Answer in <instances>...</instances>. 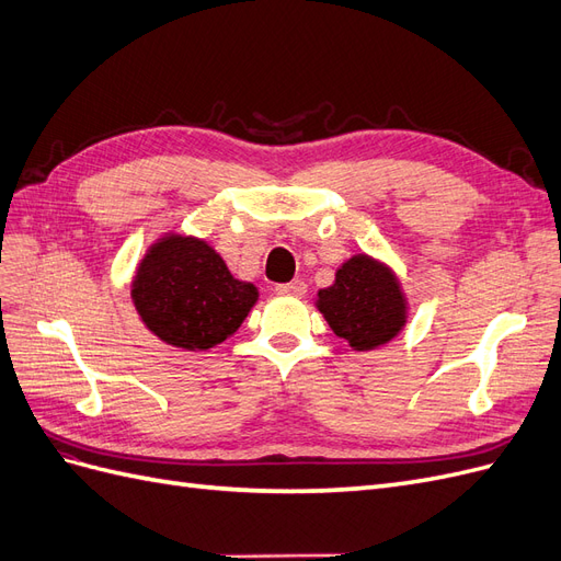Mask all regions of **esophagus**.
Instances as JSON below:
<instances>
[{
    "instance_id": "1",
    "label": "esophagus",
    "mask_w": 561,
    "mask_h": 561,
    "mask_svg": "<svg viewBox=\"0 0 561 561\" xmlns=\"http://www.w3.org/2000/svg\"><path fill=\"white\" fill-rule=\"evenodd\" d=\"M276 293L283 295V297H304V295H307V283H304V280L283 283V285H276Z\"/></svg>"
}]
</instances>
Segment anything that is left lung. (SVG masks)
Returning <instances> with one entry per match:
<instances>
[{
	"label": "left lung",
	"instance_id": "1",
	"mask_svg": "<svg viewBox=\"0 0 561 561\" xmlns=\"http://www.w3.org/2000/svg\"><path fill=\"white\" fill-rule=\"evenodd\" d=\"M316 309L353 351H375L404 330L410 301L393 266L358 252L316 295Z\"/></svg>",
	"mask_w": 561,
	"mask_h": 561
}]
</instances>
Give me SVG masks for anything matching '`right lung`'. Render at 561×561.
Listing matches in <instances>:
<instances>
[{
	"label": "right lung",
	"instance_id": "1",
	"mask_svg": "<svg viewBox=\"0 0 561 561\" xmlns=\"http://www.w3.org/2000/svg\"><path fill=\"white\" fill-rule=\"evenodd\" d=\"M130 299L145 328L168 346L206 351L222 344L260 299L248 280L233 278L206 239L168 231L135 266Z\"/></svg>",
	"mask_w": 561,
	"mask_h": 561
}]
</instances>
